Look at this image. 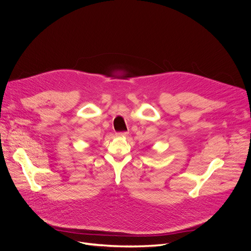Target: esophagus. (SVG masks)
Returning <instances> with one entry per match:
<instances>
[{"mask_svg":"<svg viewBox=\"0 0 251 251\" xmlns=\"http://www.w3.org/2000/svg\"><path fill=\"white\" fill-rule=\"evenodd\" d=\"M128 132H119L117 133V136H121V137H126V136H128Z\"/></svg>","mask_w":251,"mask_h":251,"instance_id":"obj_1","label":"esophagus"}]
</instances>
